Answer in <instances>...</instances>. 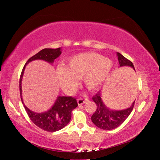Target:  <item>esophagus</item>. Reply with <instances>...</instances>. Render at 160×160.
<instances>
[{
    "label": "esophagus",
    "instance_id": "obj_1",
    "mask_svg": "<svg viewBox=\"0 0 160 160\" xmlns=\"http://www.w3.org/2000/svg\"><path fill=\"white\" fill-rule=\"evenodd\" d=\"M88 97H83V98H78V105L84 104L85 102L88 101Z\"/></svg>",
    "mask_w": 160,
    "mask_h": 160
}]
</instances>
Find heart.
Masks as SVG:
<instances>
[{"label":"heart","mask_w":160,"mask_h":160,"mask_svg":"<svg viewBox=\"0 0 160 160\" xmlns=\"http://www.w3.org/2000/svg\"><path fill=\"white\" fill-rule=\"evenodd\" d=\"M112 70L113 63L110 59L97 53L85 52L68 59L66 67L59 66L56 74L63 90L72 93L78 86V78H82L88 90H95L106 82Z\"/></svg>","instance_id":"b5f03b06"}]
</instances>
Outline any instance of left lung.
I'll list each match as a JSON object with an SVG mask.
<instances>
[{
	"mask_svg": "<svg viewBox=\"0 0 160 160\" xmlns=\"http://www.w3.org/2000/svg\"><path fill=\"white\" fill-rule=\"evenodd\" d=\"M119 66H129L135 71L133 64L126 58L120 53H117ZM92 100L97 104L95 112L92 116L91 119L93 123L98 128L103 130H112L122 124L131 114L134 107L135 101L130 107L123 110H112L107 107L102 99V94L97 92L92 97Z\"/></svg>",
	"mask_w": 160,
	"mask_h": 160,
	"instance_id": "obj_1",
	"label": "left lung"
}]
</instances>
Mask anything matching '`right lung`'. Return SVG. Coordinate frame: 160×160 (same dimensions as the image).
<instances>
[{"mask_svg": "<svg viewBox=\"0 0 160 160\" xmlns=\"http://www.w3.org/2000/svg\"><path fill=\"white\" fill-rule=\"evenodd\" d=\"M61 54V48H44L40 51L27 61L22 71L20 79V92L22 103L23 104L29 118L39 128L48 132L59 131L68 124L71 118L72 111L78 107L76 99L72 97L58 96L52 107L47 112L42 113L34 112L24 104L22 94V80L26 65L29 62L35 60H43L52 64L54 60Z\"/></svg>", "mask_w": 160, "mask_h": 160, "instance_id": "right-lung-1", "label": "right lung"}]
</instances>
